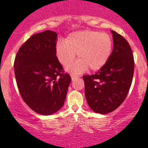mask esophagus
Masks as SVG:
<instances>
[{
	"label": "esophagus",
	"mask_w": 148,
	"mask_h": 148,
	"mask_svg": "<svg viewBox=\"0 0 148 148\" xmlns=\"http://www.w3.org/2000/svg\"><path fill=\"white\" fill-rule=\"evenodd\" d=\"M71 79L74 80V79H75L76 78H77V77H79V76L76 75V74H71Z\"/></svg>",
	"instance_id": "1"
}]
</instances>
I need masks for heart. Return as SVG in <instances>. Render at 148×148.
Masks as SVG:
<instances>
[{
	"instance_id": "b5f03b06",
	"label": "heart",
	"mask_w": 148,
	"mask_h": 148,
	"mask_svg": "<svg viewBox=\"0 0 148 148\" xmlns=\"http://www.w3.org/2000/svg\"><path fill=\"white\" fill-rule=\"evenodd\" d=\"M112 49L110 34L86 30L71 33L65 41L58 42L55 53L59 62L64 66L72 63L77 53L79 60L69 67V70L81 73L88 68L91 71L102 69L110 59Z\"/></svg>"
}]
</instances>
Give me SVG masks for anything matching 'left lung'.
Listing matches in <instances>:
<instances>
[{
  "label": "left lung",
  "mask_w": 148,
  "mask_h": 148,
  "mask_svg": "<svg viewBox=\"0 0 148 148\" xmlns=\"http://www.w3.org/2000/svg\"><path fill=\"white\" fill-rule=\"evenodd\" d=\"M114 48L110 59L92 75L83 76L86 102L94 112L107 114L123 102L132 81L135 62L129 43L112 31Z\"/></svg>",
  "instance_id": "1"
}]
</instances>
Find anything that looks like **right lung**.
<instances>
[{
    "label": "right lung",
    "instance_id": "right-lung-1",
    "mask_svg": "<svg viewBox=\"0 0 148 148\" xmlns=\"http://www.w3.org/2000/svg\"><path fill=\"white\" fill-rule=\"evenodd\" d=\"M56 42L57 34L53 31L34 34L21 46L14 61L22 99L31 110L44 115L62 108L71 81L56 56Z\"/></svg>",
    "mask_w": 148,
    "mask_h": 148
}]
</instances>
